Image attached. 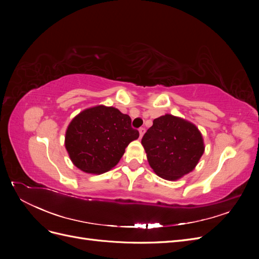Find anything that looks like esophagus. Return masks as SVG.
<instances>
[{
	"label": "esophagus",
	"mask_w": 259,
	"mask_h": 259,
	"mask_svg": "<svg viewBox=\"0 0 259 259\" xmlns=\"http://www.w3.org/2000/svg\"><path fill=\"white\" fill-rule=\"evenodd\" d=\"M145 131H146V130H145V127H140V128L138 130V132H139V138H142V137H143Z\"/></svg>",
	"instance_id": "obj_1"
}]
</instances>
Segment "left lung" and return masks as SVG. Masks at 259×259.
Returning a JSON list of instances; mask_svg holds the SVG:
<instances>
[{"instance_id": "left-lung-1", "label": "left lung", "mask_w": 259, "mask_h": 259, "mask_svg": "<svg viewBox=\"0 0 259 259\" xmlns=\"http://www.w3.org/2000/svg\"><path fill=\"white\" fill-rule=\"evenodd\" d=\"M142 144L155 174L168 180L191 171L204 152L203 138L197 126L170 114L153 120Z\"/></svg>"}]
</instances>
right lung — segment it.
Masks as SVG:
<instances>
[{
    "label": "right lung",
    "instance_id": "add662e5",
    "mask_svg": "<svg viewBox=\"0 0 259 259\" xmlns=\"http://www.w3.org/2000/svg\"><path fill=\"white\" fill-rule=\"evenodd\" d=\"M127 114L113 107L86 109L69 124L66 149L74 165L86 173L100 174L119 163L125 148L139 137Z\"/></svg>",
    "mask_w": 259,
    "mask_h": 259
}]
</instances>
